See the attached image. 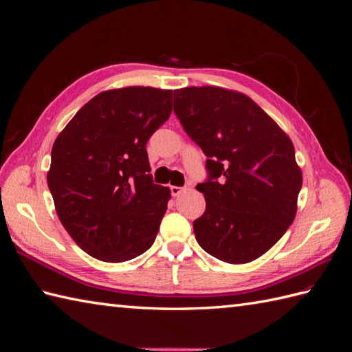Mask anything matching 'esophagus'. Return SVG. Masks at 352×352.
Listing matches in <instances>:
<instances>
[{"label":"esophagus","instance_id":"1","mask_svg":"<svg viewBox=\"0 0 352 352\" xmlns=\"http://www.w3.org/2000/svg\"><path fill=\"white\" fill-rule=\"evenodd\" d=\"M170 192H172L173 197H179L180 194L184 192V188H180V186H170Z\"/></svg>","mask_w":352,"mask_h":352}]
</instances>
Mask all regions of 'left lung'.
<instances>
[{
	"mask_svg": "<svg viewBox=\"0 0 352 352\" xmlns=\"http://www.w3.org/2000/svg\"><path fill=\"white\" fill-rule=\"evenodd\" d=\"M173 110L207 155L206 198L194 221L199 247L221 261L258 258L292 225L302 173L294 145L247 95L216 88L175 91Z\"/></svg>",
	"mask_w": 352,
	"mask_h": 352,
	"instance_id": "1",
	"label": "left lung"
}]
</instances>
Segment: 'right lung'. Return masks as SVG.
Returning a JSON list of instances; mask_svg holds the SVG:
<instances>
[{"mask_svg":"<svg viewBox=\"0 0 352 352\" xmlns=\"http://www.w3.org/2000/svg\"><path fill=\"white\" fill-rule=\"evenodd\" d=\"M172 113V91L98 94L57 136L47 176L61 225L91 257L122 263L151 248L170 189L153 182L146 142Z\"/></svg>","mask_w":352,"mask_h":352,"instance_id":"obj_1","label":"right lung"}]
</instances>
